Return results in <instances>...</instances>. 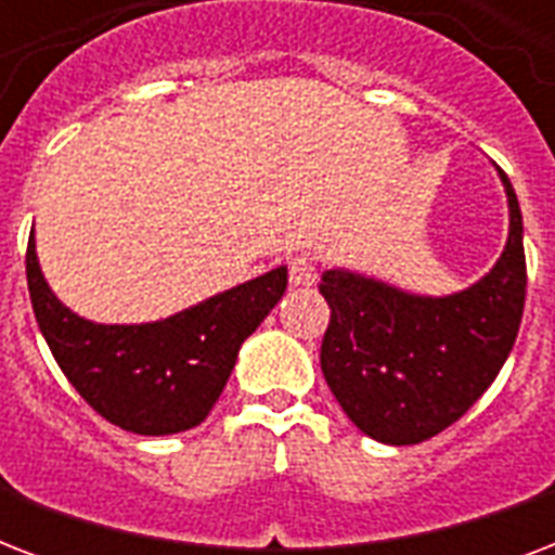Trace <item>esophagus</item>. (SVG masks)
Segmentation results:
<instances>
[{
	"instance_id": "1",
	"label": "esophagus",
	"mask_w": 555,
	"mask_h": 555,
	"mask_svg": "<svg viewBox=\"0 0 555 555\" xmlns=\"http://www.w3.org/2000/svg\"><path fill=\"white\" fill-rule=\"evenodd\" d=\"M287 276H291V285L296 287H305V285H313L317 282V261L311 256H294V259L287 261Z\"/></svg>"
}]
</instances>
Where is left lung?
Instances as JSON below:
<instances>
[{
    "label": "left lung",
    "instance_id": "obj_1",
    "mask_svg": "<svg viewBox=\"0 0 555 555\" xmlns=\"http://www.w3.org/2000/svg\"><path fill=\"white\" fill-rule=\"evenodd\" d=\"M501 181L509 238L478 285L431 299L346 270L322 273L331 308L322 374L357 429L379 443L412 447L452 426L513 351L527 296L525 227L504 172Z\"/></svg>",
    "mask_w": 555,
    "mask_h": 555
}]
</instances>
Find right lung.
Instances as JSON below:
<instances>
[{
  "instance_id": "1",
  "label": "right lung",
  "mask_w": 555,
  "mask_h": 555,
  "mask_svg": "<svg viewBox=\"0 0 555 555\" xmlns=\"http://www.w3.org/2000/svg\"><path fill=\"white\" fill-rule=\"evenodd\" d=\"M25 273L34 317L56 365L94 412L134 435H176L198 426L224 391L242 343L287 287V270L276 268L164 322L98 325L51 294L34 235Z\"/></svg>"
}]
</instances>
